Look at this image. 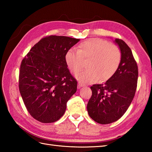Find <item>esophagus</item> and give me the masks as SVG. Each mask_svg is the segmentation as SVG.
Wrapping results in <instances>:
<instances>
[{"label": "esophagus", "instance_id": "34e87169", "mask_svg": "<svg viewBox=\"0 0 152 152\" xmlns=\"http://www.w3.org/2000/svg\"><path fill=\"white\" fill-rule=\"evenodd\" d=\"M83 86H84V85H83V84H82V83H78V89H80V88H82V87H83Z\"/></svg>", "mask_w": 152, "mask_h": 152}]
</instances>
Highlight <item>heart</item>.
Listing matches in <instances>:
<instances>
[{
    "mask_svg": "<svg viewBox=\"0 0 152 152\" xmlns=\"http://www.w3.org/2000/svg\"><path fill=\"white\" fill-rule=\"evenodd\" d=\"M83 59H89L87 68L76 75L81 83H90L99 79L106 82L117 71L121 62L119 48L108 41L100 38H91L83 42L78 50L71 48L65 53L64 61L71 72H78L82 67Z\"/></svg>",
    "mask_w": 152,
    "mask_h": 152,
    "instance_id": "obj_1",
    "label": "heart"
}]
</instances>
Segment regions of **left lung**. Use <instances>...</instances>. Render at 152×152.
Returning a JSON list of instances; mask_svg holds the SVG:
<instances>
[{
    "label": "left lung",
    "mask_w": 152,
    "mask_h": 152,
    "mask_svg": "<svg viewBox=\"0 0 152 152\" xmlns=\"http://www.w3.org/2000/svg\"><path fill=\"white\" fill-rule=\"evenodd\" d=\"M121 52L117 71L104 84L91 87L92 96L87 105L89 115L100 124L118 120L127 111L136 92L138 66L132 51L124 40L115 39Z\"/></svg>",
    "instance_id": "1"
}]
</instances>
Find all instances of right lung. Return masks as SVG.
Returning <instances> with one entry per match:
<instances>
[{
    "label": "right lung",
    "instance_id": "add662e5",
    "mask_svg": "<svg viewBox=\"0 0 152 152\" xmlns=\"http://www.w3.org/2000/svg\"><path fill=\"white\" fill-rule=\"evenodd\" d=\"M80 39L50 36L41 39L23 59L19 88L28 112L42 123L62 117L66 102L77 90V81L64 61L66 51Z\"/></svg>",
    "mask_w": 152,
    "mask_h": 152
}]
</instances>
